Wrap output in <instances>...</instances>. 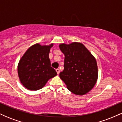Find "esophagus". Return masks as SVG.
Returning a JSON list of instances; mask_svg holds the SVG:
<instances>
[{"mask_svg": "<svg viewBox=\"0 0 122 122\" xmlns=\"http://www.w3.org/2000/svg\"><path fill=\"white\" fill-rule=\"evenodd\" d=\"M56 71L57 74H58V75H59V73H60V69H56Z\"/></svg>", "mask_w": 122, "mask_h": 122, "instance_id": "obj_1", "label": "esophagus"}]
</instances>
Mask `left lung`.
Segmentation results:
<instances>
[{"instance_id": "obj_1", "label": "left lung", "mask_w": 122, "mask_h": 122, "mask_svg": "<svg viewBox=\"0 0 122 122\" xmlns=\"http://www.w3.org/2000/svg\"><path fill=\"white\" fill-rule=\"evenodd\" d=\"M60 49L65 55L64 69L60 77L71 92L84 95L90 91L97 80L96 60L81 43H61Z\"/></svg>"}]
</instances>
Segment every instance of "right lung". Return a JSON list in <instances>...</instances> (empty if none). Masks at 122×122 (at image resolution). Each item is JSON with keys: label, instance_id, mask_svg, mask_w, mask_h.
I'll return each mask as SVG.
<instances>
[{"label": "right lung", "instance_id": "add662e5", "mask_svg": "<svg viewBox=\"0 0 122 122\" xmlns=\"http://www.w3.org/2000/svg\"><path fill=\"white\" fill-rule=\"evenodd\" d=\"M49 45L36 43L29 47L19 60L18 73L22 85L27 89L37 91L45 85L49 80L57 75L51 66L49 57Z\"/></svg>", "mask_w": 122, "mask_h": 122}]
</instances>
